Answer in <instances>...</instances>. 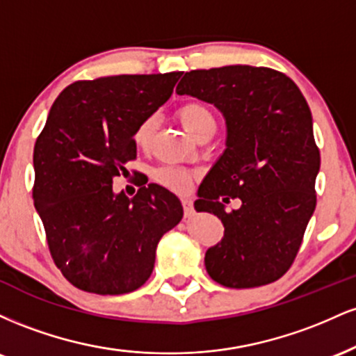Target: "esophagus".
Masks as SVG:
<instances>
[{"label": "esophagus", "mask_w": 356, "mask_h": 356, "mask_svg": "<svg viewBox=\"0 0 356 356\" xmlns=\"http://www.w3.org/2000/svg\"><path fill=\"white\" fill-rule=\"evenodd\" d=\"M182 206H184V216L186 218H191L194 214V206H192V201L189 197H184L182 199Z\"/></svg>", "instance_id": "1"}]
</instances>
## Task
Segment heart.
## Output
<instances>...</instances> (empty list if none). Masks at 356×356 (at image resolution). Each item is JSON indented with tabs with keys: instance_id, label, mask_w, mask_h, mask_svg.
<instances>
[{
	"instance_id": "obj_1",
	"label": "heart",
	"mask_w": 356,
	"mask_h": 356,
	"mask_svg": "<svg viewBox=\"0 0 356 356\" xmlns=\"http://www.w3.org/2000/svg\"><path fill=\"white\" fill-rule=\"evenodd\" d=\"M179 122H181L184 129L191 134L192 137L197 140L199 137L206 136V134L216 132V117L212 110L207 107L202 102H186L175 112ZM155 127H157V120L155 117H145L134 130V144L138 149H147L152 140ZM152 179L165 189H170L174 192H186L189 189L192 182V172L179 165H162L152 170Z\"/></svg>"
}]
</instances>
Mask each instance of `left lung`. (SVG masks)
Masks as SVG:
<instances>
[{
	"instance_id": "left-lung-1",
	"label": "left lung",
	"mask_w": 356,
	"mask_h": 356,
	"mask_svg": "<svg viewBox=\"0 0 356 356\" xmlns=\"http://www.w3.org/2000/svg\"><path fill=\"white\" fill-rule=\"evenodd\" d=\"M175 92L214 104L226 118V150L194 204L224 224L204 257L207 273L238 289L280 280L316 207L320 150L303 93L284 73L249 65L187 72ZM231 198L241 207L226 213Z\"/></svg>"
}]
</instances>
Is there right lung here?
I'll list each match as a JSON object with an SVG mask.
<instances>
[{
  "label": "right lung",
  "mask_w": 356,
  "mask_h": 356,
  "mask_svg": "<svg viewBox=\"0 0 356 356\" xmlns=\"http://www.w3.org/2000/svg\"><path fill=\"white\" fill-rule=\"evenodd\" d=\"M181 75L80 80L51 105L33 150V201L56 268L79 289L136 291L152 275L159 241L181 222V201L157 184L132 199L112 189L137 157L136 127L169 100Z\"/></svg>",
  "instance_id": "obj_1"
}]
</instances>
